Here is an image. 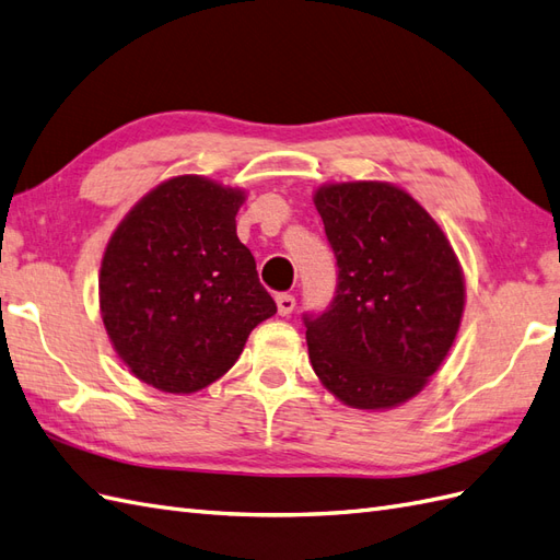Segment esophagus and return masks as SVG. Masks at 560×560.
<instances>
[{"mask_svg": "<svg viewBox=\"0 0 560 560\" xmlns=\"http://www.w3.org/2000/svg\"><path fill=\"white\" fill-rule=\"evenodd\" d=\"M277 310L281 317H289V314L295 310V298L291 293H279L277 295Z\"/></svg>", "mask_w": 560, "mask_h": 560, "instance_id": "1", "label": "esophagus"}]
</instances>
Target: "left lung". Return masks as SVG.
Segmentation results:
<instances>
[{
    "label": "left lung",
    "mask_w": 560,
    "mask_h": 560,
    "mask_svg": "<svg viewBox=\"0 0 560 560\" xmlns=\"http://www.w3.org/2000/svg\"><path fill=\"white\" fill-rule=\"evenodd\" d=\"M338 283L305 314L314 374L342 405L390 409L423 390L462 324V267L438 222L388 182L326 184L314 194Z\"/></svg>",
    "instance_id": "8db88e82"
}]
</instances>
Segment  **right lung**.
<instances>
[{
  "instance_id": "add662e5",
  "label": "right lung",
  "mask_w": 560,
  "mask_h": 560,
  "mask_svg": "<svg viewBox=\"0 0 560 560\" xmlns=\"http://www.w3.org/2000/svg\"><path fill=\"white\" fill-rule=\"evenodd\" d=\"M241 189L198 175L158 184L113 232L98 275L106 334L132 374L189 395L234 366L277 314L236 236Z\"/></svg>"
}]
</instances>
